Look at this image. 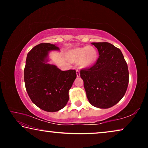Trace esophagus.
<instances>
[{
  "mask_svg": "<svg viewBox=\"0 0 148 148\" xmlns=\"http://www.w3.org/2000/svg\"><path fill=\"white\" fill-rule=\"evenodd\" d=\"M76 75H77V77H79L80 76V72L79 70H76Z\"/></svg>",
  "mask_w": 148,
  "mask_h": 148,
  "instance_id": "esophagus-1",
  "label": "esophagus"
}]
</instances>
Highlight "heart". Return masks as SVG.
Returning <instances> with one entry per match:
<instances>
[{
	"instance_id": "heart-1",
	"label": "heart",
	"mask_w": 148,
	"mask_h": 148,
	"mask_svg": "<svg viewBox=\"0 0 148 148\" xmlns=\"http://www.w3.org/2000/svg\"><path fill=\"white\" fill-rule=\"evenodd\" d=\"M70 59L74 62L79 61L82 67L90 66L96 61L97 59V51L92 46H84L72 50L70 55Z\"/></svg>"
}]
</instances>
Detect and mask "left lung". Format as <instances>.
<instances>
[{"label":"left lung","instance_id":"1","mask_svg":"<svg viewBox=\"0 0 148 148\" xmlns=\"http://www.w3.org/2000/svg\"><path fill=\"white\" fill-rule=\"evenodd\" d=\"M99 57L90 69L82 70L80 76L92 106L106 109L121 101L129 84L128 66L122 52L108 42H92Z\"/></svg>","mask_w":148,"mask_h":148}]
</instances>
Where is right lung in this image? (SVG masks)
Listing matches in <instances>:
<instances>
[{"mask_svg":"<svg viewBox=\"0 0 148 148\" xmlns=\"http://www.w3.org/2000/svg\"><path fill=\"white\" fill-rule=\"evenodd\" d=\"M59 51L53 44L42 43L34 46L27 56L24 81L32 102L46 112H54L66 106L69 92L76 78L75 70L62 71L50 61L49 53Z\"/></svg>","mask_w":148,"mask_h":148,"instance_id":"1","label":"right lung"}]
</instances>
